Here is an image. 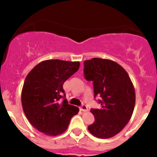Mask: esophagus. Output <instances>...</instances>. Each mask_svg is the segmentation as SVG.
<instances>
[{"instance_id":"1","label":"esophagus","mask_w":157,"mask_h":157,"mask_svg":"<svg viewBox=\"0 0 157 157\" xmlns=\"http://www.w3.org/2000/svg\"><path fill=\"white\" fill-rule=\"evenodd\" d=\"M80 111H88V107L86 105H82L80 107Z\"/></svg>"}]
</instances>
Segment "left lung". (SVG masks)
Segmentation results:
<instances>
[{
	"mask_svg": "<svg viewBox=\"0 0 157 157\" xmlns=\"http://www.w3.org/2000/svg\"><path fill=\"white\" fill-rule=\"evenodd\" d=\"M84 76L93 81L94 97H100L101 105L100 109H91L95 121L88 129L96 137H112L132 116L136 98L132 82L117 63L97 57L84 61Z\"/></svg>",
	"mask_w": 157,
	"mask_h": 157,
	"instance_id": "left-lung-1",
	"label": "left lung"
}]
</instances>
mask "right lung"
<instances>
[{
    "label": "right lung",
    "instance_id": "obj_1",
    "mask_svg": "<svg viewBox=\"0 0 157 157\" xmlns=\"http://www.w3.org/2000/svg\"><path fill=\"white\" fill-rule=\"evenodd\" d=\"M80 67V62L47 60L40 63L28 74L21 92L26 118L37 130L48 136L66 131L70 120L79 112L68 104L63 85ZM64 97L62 96V94Z\"/></svg>",
    "mask_w": 157,
    "mask_h": 157
}]
</instances>
